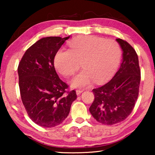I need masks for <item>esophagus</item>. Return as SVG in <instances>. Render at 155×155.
<instances>
[{
    "mask_svg": "<svg viewBox=\"0 0 155 155\" xmlns=\"http://www.w3.org/2000/svg\"><path fill=\"white\" fill-rule=\"evenodd\" d=\"M83 91H84V90H76V94H77L78 95H79V94H81V93L83 92Z\"/></svg>",
    "mask_w": 155,
    "mask_h": 155,
    "instance_id": "esophagus-1",
    "label": "esophagus"
}]
</instances>
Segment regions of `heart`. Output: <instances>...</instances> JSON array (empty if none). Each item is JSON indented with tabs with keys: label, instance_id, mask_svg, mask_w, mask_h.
I'll return each instance as SVG.
<instances>
[{
	"label": "heart",
	"instance_id": "heart-1",
	"mask_svg": "<svg viewBox=\"0 0 155 155\" xmlns=\"http://www.w3.org/2000/svg\"><path fill=\"white\" fill-rule=\"evenodd\" d=\"M68 49H59L55 55L54 65L61 75L67 77L79 68L82 69L71 80L74 87H82L107 80L119 64L121 49L114 39L97 36L78 37L70 41Z\"/></svg>",
	"mask_w": 155,
	"mask_h": 155
}]
</instances>
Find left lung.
Masks as SVG:
<instances>
[{
	"instance_id": "obj_1",
	"label": "left lung",
	"mask_w": 155,
	"mask_h": 155,
	"mask_svg": "<svg viewBox=\"0 0 155 155\" xmlns=\"http://www.w3.org/2000/svg\"><path fill=\"white\" fill-rule=\"evenodd\" d=\"M123 50V61L112 79L93 89L94 100L90 111L97 121L114 125L124 120L134 109L139 94L140 69L137 53L128 42L116 39Z\"/></svg>"
}]
</instances>
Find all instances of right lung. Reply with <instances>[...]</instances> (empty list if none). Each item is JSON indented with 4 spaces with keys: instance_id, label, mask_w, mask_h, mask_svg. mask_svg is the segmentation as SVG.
Wrapping results in <instances>:
<instances>
[{
    "instance_id": "add662e5",
    "label": "right lung",
    "mask_w": 155,
    "mask_h": 155,
    "mask_svg": "<svg viewBox=\"0 0 155 155\" xmlns=\"http://www.w3.org/2000/svg\"><path fill=\"white\" fill-rule=\"evenodd\" d=\"M70 37L39 39L23 55L18 68L21 99L29 117L36 124L52 128L68 116L77 98L75 90L59 78L54 57Z\"/></svg>"
}]
</instances>
